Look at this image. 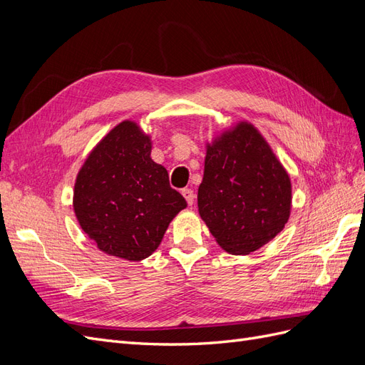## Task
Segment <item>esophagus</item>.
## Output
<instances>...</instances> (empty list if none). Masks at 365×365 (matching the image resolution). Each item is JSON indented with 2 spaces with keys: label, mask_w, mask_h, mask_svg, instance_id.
Listing matches in <instances>:
<instances>
[{
  "label": "esophagus",
  "mask_w": 365,
  "mask_h": 365,
  "mask_svg": "<svg viewBox=\"0 0 365 365\" xmlns=\"http://www.w3.org/2000/svg\"><path fill=\"white\" fill-rule=\"evenodd\" d=\"M181 193H182V196L185 197L187 204L193 205V201H195V193H193V190H192V189H182Z\"/></svg>",
  "instance_id": "34e87169"
}]
</instances>
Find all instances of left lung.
I'll use <instances>...</instances> for the list:
<instances>
[{
    "mask_svg": "<svg viewBox=\"0 0 365 365\" xmlns=\"http://www.w3.org/2000/svg\"><path fill=\"white\" fill-rule=\"evenodd\" d=\"M291 202L288 172L248 121L207 143L197 210L220 248L250 254L268 244L288 222Z\"/></svg>",
    "mask_w": 365,
    "mask_h": 365,
    "instance_id": "obj_1",
    "label": "left lung"
}]
</instances>
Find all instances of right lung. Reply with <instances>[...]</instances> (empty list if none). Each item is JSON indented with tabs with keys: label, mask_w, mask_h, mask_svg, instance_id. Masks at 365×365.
I'll use <instances>...</instances> for the list:
<instances>
[{
	"label": "right lung",
	"mask_w": 365,
	"mask_h": 365,
	"mask_svg": "<svg viewBox=\"0 0 365 365\" xmlns=\"http://www.w3.org/2000/svg\"><path fill=\"white\" fill-rule=\"evenodd\" d=\"M150 150V135L125 120L97 143L77 173V222L109 256L134 262L149 257L172 219L187 207Z\"/></svg>",
	"instance_id": "obj_1"
}]
</instances>
